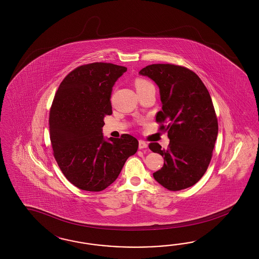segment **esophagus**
Wrapping results in <instances>:
<instances>
[{
  "label": "esophagus",
  "instance_id": "1",
  "mask_svg": "<svg viewBox=\"0 0 259 259\" xmlns=\"http://www.w3.org/2000/svg\"><path fill=\"white\" fill-rule=\"evenodd\" d=\"M147 146H148V144H147L145 141H142V140H141V141H139V148H140V149H144V148H147Z\"/></svg>",
  "mask_w": 259,
  "mask_h": 259
}]
</instances>
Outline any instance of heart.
<instances>
[{
	"instance_id": "heart-1",
	"label": "heart",
	"mask_w": 259,
	"mask_h": 259,
	"mask_svg": "<svg viewBox=\"0 0 259 259\" xmlns=\"http://www.w3.org/2000/svg\"><path fill=\"white\" fill-rule=\"evenodd\" d=\"M135 85L137 88V91H141V90H144L146 88H148L150 87H154L149 80L145 79V78H138L135 80Z\"/></svg>"
}]
</instances>
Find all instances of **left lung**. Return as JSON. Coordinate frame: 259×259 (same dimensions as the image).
I'll return each mask as SVG.
<instances>
[{
  "instance_id": "obj_1",
  "label": "left lung",
  "mask_w": 259,
  "mask_h": 259,
  "mask_svg": "<svg viewBox=\"0 0 259 259\" xmlns=\"http://www.w3.org/2000/svg\"><path fill=\"white\" fill-rule=\"evenodd\" d=\"M140 74L159 87L162 110L156 121L168 133L167 149L151 142L149 149L160 154L164 164L154 179L170 191L195 185L208 169L219 133L218 118L211 96L194 71L170 64H151Z\"/></svg>"
}]
</instances>
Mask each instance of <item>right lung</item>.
Masks as SVG:
<instances>
[{
	"instance_id": "1",
	"label": "right lung",
	"mask_w": 259,
	"mask_h": 259,
	"mask_svg": "<svg viewBox=\"0 0 259 259\" xmlns=\"http://www.w3.org/2000/svg\"><path fill=\"white\" fill-rule=\"evenodd\" d=\"M127 68L108 63L78 66L63 78L49 113L53 155L64 177L83 191L100 192L117 180L139 141L123 134L105 141L112 87Z\"/></svg>"
}]
</instances>
